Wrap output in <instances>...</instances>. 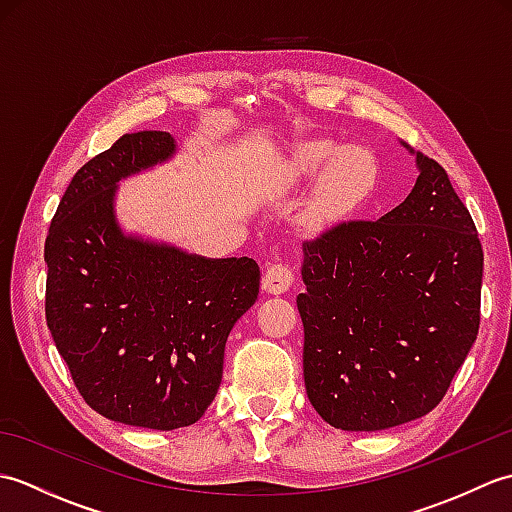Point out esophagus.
I'll return each instance as SVG.
<instances>
[{
	"label": "esophagus",
	"instance_id": "1",
	"mask_svg": "<svg viewBox=\"0 0 512 512\" xmlns=\"http://www.w3.org/2000/svg\"><path fill=\"white\" fill-rule=\"evenodd\" d=\"M295 281V273L286 264H270L262 279V288L270 295H281V292H288V288Z\"/></svg>",
	"mask_w": 512,
	"mask_h": 512
}]
</instances>
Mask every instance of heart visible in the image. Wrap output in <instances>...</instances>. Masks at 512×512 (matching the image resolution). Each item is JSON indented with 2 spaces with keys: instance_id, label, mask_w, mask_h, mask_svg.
<instances>
[{
  "instance_id": "b5f03b06",
  "label": "heart",
  "mask_w": 512,
  "mask_h": 512,
  "mask_svg": "<svg viewBox=\"0 0 512 512\" xmlns=\"http://www.w3.org/2000/svg\"><path fill=\"white\" fill-rule=\"evenodd\" d=\"M279 173L292 187L319 178L310 195L308 215L323 222L352 215L372 198L380 162L367 147H343L328 138H308L286 151Z\"/></svg>"
}]
</instances>
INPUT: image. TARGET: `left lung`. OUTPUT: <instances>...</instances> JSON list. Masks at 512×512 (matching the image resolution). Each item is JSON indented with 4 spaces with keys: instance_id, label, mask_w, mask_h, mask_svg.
Returning <instances> with one entry per match:
<instances>
[{
    "instance_id": "8db88e82",
    "label": "left lung",
    "mask_w": 512,
    "mask_h": 512,
    "mask_svg": "<svg viewBox=\"0 0 512 512\" xmlns=\"http://www.w3.org/2000/svg\"><path fill=\"white\" fill-rule=\"evenodd\" d=\"M416 165L420 176L394 211L303 242V378L336 429L422 418L480 330L484 253L473 217L436 160L418 151Z\"/></svg>"
}]
</instances>
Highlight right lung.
<instances>
[{
  "label": "right lung",
  "instance_id": "add662e5",
  "mask_svg": "<svg viewBox=\"0 0 512 512\" xmlns=\"http://www.w3.org/2000/svg\"><path fill=\"white\" fill-rule=\"evenodd\" d=\"M173 154L167 132L118 138L74 173L43 248L48 330L79 394L105 418L158 431L202 418L228 334L259 295L255 259H206L121 231L118 182Z\"/></svg>",
  "mask_w": 512,
  "mask_h": 512
}]
</instances>
